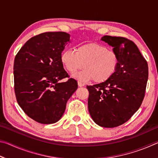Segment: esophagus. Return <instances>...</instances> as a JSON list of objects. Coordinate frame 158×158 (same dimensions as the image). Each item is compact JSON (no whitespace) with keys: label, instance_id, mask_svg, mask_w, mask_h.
I'll list each match as a JSON object with an SVG mask.
<instances>
[{"label":"esophagus","instance_id":"1","mask_svg":"<svg viewBox=\"0 0 158 158\" xmlns=\"http://www.w3.org/2000/svg\"><path fill=\"white\" fill-rule=\"evenodd\" d=\"M84 84L83 82H81V81H78V85L79 87H82V86H84Z\"/></svg>","mask_w":158,"mask_h":158}]
</instances>
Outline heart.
Segmentation results:
<instances>
[{
  "mask_svg": "<svg viewBox=\"0 0 158 158\" xmlns=\"http://www.w3.org/2000/svg\"><path fill=\"white\" fill-rule=\"evenodd\" d=\"M60 60L71 74L76 73L83 66L84 69L76 77L81 81L92 79L95 83L108 80L116 71L118 56L114 50L102 44L87 43L76 49H67L61 53Z\"/></svg>",
  "mask_w": 158,
  "mask_h": 158,
  "instance_id": "obj_1",
  "label": "heart"
}]
</instances>
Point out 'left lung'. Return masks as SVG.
<instances>
[{"label":"left lung","mask_w":158,"mask_h":158,"mask_svg":"<svg viewBox=\"0 0 158 158\" xmlns=\"http://www.w3.org/2000/svg\"><path fill=\"white\" fill-rule=\"evenodd\" d=\"M118 56L116 71L106 81L87 85L88 106L96 124L115 127L127 122L145 96L148 77L147 61L134 42L123 37H102Z\"/></svg>","instance_id":"left-lung-1"}]
</instances>
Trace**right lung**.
<instances>
[{"label":"right lung","mask_w":158,"mask_h":158,"mask_svg":"<svg viewBox=\"0 0 158 158\" xmlns=\"http://www.w3.org/2000/svg\"><path fill=\"white\" fill-rule=\"evenodd\" d=\"M69 41V35L65 32H46L29 39L15 56L17 101L24 113L39 123L59 121L78 87L73 78L59 81L69 77L60 60Z\"/></svg>","instance_id":"right-lung-1"}]
</instances>
